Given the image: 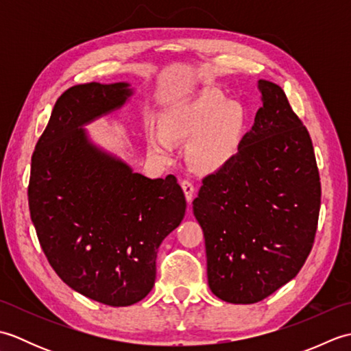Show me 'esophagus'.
<instances>
[{
    "label": "esophagus",
    "mask_w": 351,
    "mask_h": 351,
    "mask_svg": "<svg viewBox=\"0 0 351 351\" xmlns=\"http://www.w3.org/2000/svg\"><path fill=\"white\" fill-rule=\"evenodd\" d=\"M181 187L184 190V195H185V199H187V202L190 204L193 200V196H195V185H193L191 181L189 180H184L181 182Z\"/></svg>",
    "instance_id": "obj_1"
}]
</instances>
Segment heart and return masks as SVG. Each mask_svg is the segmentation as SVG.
Wrapping results in <instances>:
<instances>
[{
  "instance_id": "b5f03b06",
  "label": "heart",
  "mask_w": 351,
  "mask_h": 351,
  "mask_svg": "<svg viewBox=\"0 0 351 351\" xmlns=\"http://www.w3.org/2000/svg\"><path fill=\"white\" fill-rule=\"evenodd\" d=\"M243 110L213 90H200L166 108L161 130L149 126V152L162 161L173 156V141L191 140L189 161L202 173H213L232 158L241 140Z\"/></svg>"
}]
</instances>
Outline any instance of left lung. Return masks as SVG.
<instances>
[{"label":"left lung","mask_w":351,"mask_h":351,"mask_svg":"<svg viewBox=\"0 0 351 351\" xmlns=\"http://www.w3.org/2000/svg\"><path fill=\"white\" fill-rule=\"evenodd\" d=\"M263 107L238 152L193 200L208 285L228 303L264 300L294 279L314 244L322 185L308 130L282 87L258 81Z\"/></svg>","instance_id":"left-lung-1"}]
</instances>
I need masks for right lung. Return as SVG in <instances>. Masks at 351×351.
Returning a JSON list of instances; mask_svg holds the SVG:
<instances>
[{"label": "right lung", "mask_w": 351, "mask_h": 351, "mask_svg": "<svg viewBox=\"0 0 351 351\" xmlns=\"http://www.w3.org/2000/svg\"><path fill=\"white\" fill-rule=\"evenodd\" d=\"M132 95L128 83L68 88L37 141L28 185L32 221L51 267L66 285L108 306H130L151 293L160 244L187 208L173 175L136 173L83 128Z\"/></svg>", "instance_id": "add662e5"}]
</instances>
